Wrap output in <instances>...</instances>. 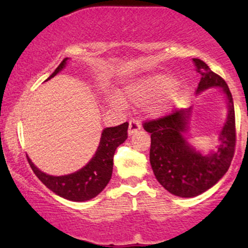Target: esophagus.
Listing matches in <instances>:
<instances>
[{
  "label": "esophagus",
  "instance_id": "esophagus-1",
  "mask_svg": "<svg viewBox=\"0 0 248 248\" xmlns=\"http://www.w3.org/2000/svg\"><path fill=\"white\" fill-rule=\"evenodd\" d=\"M141 128V124L136 120H132L129 121V128H128V135H133L135 134L138 130H140Z\"/></svg>",
  "mask_w": 248,
  "mask_h": 248
}]
</instances>
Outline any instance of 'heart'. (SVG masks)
Listing matches in <instances>:
<instances>
[{
  "label": "heart",
  "mask_w": 248,
  "mask_h": 248,
  "mask_svg": "<svg viewBox=\"0 0 248 248\" xmlns=\"http://www.w3.org/2000/svg\"><path fill=\"white\" fill-rule=\"evenodd\" d=\"M186 87L176 81L170 75L156 73L128 82L124 88L127 101L136 106H146L148 115L154 119L163 118L171 113L186 98ZM112 104L121 106V101L112 99Z\"/></svg>",
  "instance_id": "b5f03b06"
}]
</instances>
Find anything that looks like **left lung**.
Masks as SVG:
<instances>
[{
    "label": "left lung",
    "instance_id": "left-lung-1",
    "mask_svg": "<svg viewBox=\"0 0 248 248\" xmlns=\"http://www.w3.org/2000/svg\"><path fill=\"white\" fill-rule=\"evenodd\" d=\"M192 62L202 76L197 94L220 88L226 101L227 115L218 134V144L204 152L191 143L192 106L143 126L152 138L149 158L154 175L167 191L182 198L196 197L217 184L229 170L235 147L234 106L229 86L203 61L193 58Z\"/></svg>",
    "mask_w": 248,
    "mask_h": 248
}]
</instances>
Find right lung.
Returning a JSON list of instances; mask_svg holds the SVG:
<instances>
[{
	"instance_id": "add662e5",
	"label": "right lung",
	"mask_w": 248,
	"mask_h": 248,
	"mask_svg": "<svg viewBox=\"0 0 248 248\" xmlns=\"http://www.w3.org/2000/svg\"><path fill=\"white\" fill-rule=\"evenodd\" d=\"M69 58H65L46 80L58 75L66 66ZM128 122L102 130L98 149L93 157L81 169L62 176H52L42 171L27 156L35 175L45 186L59 197L72 202H86L96 197L106 187L113 172V157L116 148L127 140Z\"/></svg>"
}]
</instances>
